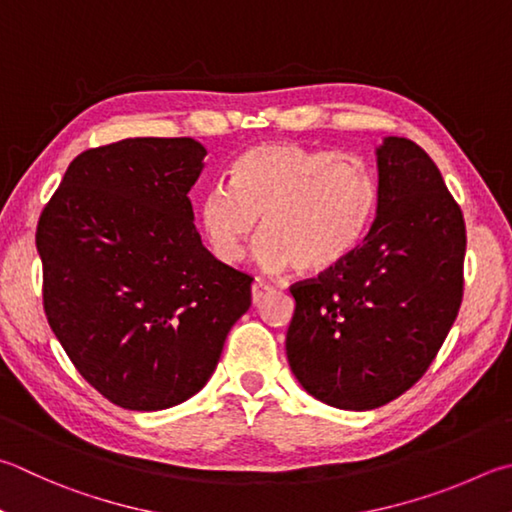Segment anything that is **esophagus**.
<instances>
[{"label":"esophagus","instance_id":"obj_1","mask_svg":"<svg viewBox=\"0 0 512 512\" xmlns=\"http://www.w3.org/2000/svg\"><path fill=\"white\" fill-rule=\"evenodd\" d=\"M273 291V286L271 284H266V282H255L253 284V302L255 304H259V302H262L264 300V295H268V293H271Z\"/></svg>","mask_w":512,"mask_h":512}]
</instances>
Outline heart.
<instances>
[{"mask_svg": "<svg viewBox=\"0 0 512 512\" xmlns=\"http://www.w3.org/2000/svg\"><path fill=\"white\" fill-rule=\"evenodd\" d=\"M229 185L199 201V224L219 262L237 264L259 232L268 271L327 275L356 253L378 208L374 172L358 159L300 143H266L239 156Z\"/></svg>", "mask_w": 512, "mask_h": 512, "instance_id": "1", "label": "heart"}]
</instances>
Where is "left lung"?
I'll return each instance as SVG.
<instances>
[{"label":"left lung","mask_w":512,"mask_h":512,"mask_svg":"<svg viewBox=\"0 0 512 512\" xmlns=\"http://www.w3.org/2000/svg\"><path fill=\"white\" fill-rule=\"evenodd\" d=\"M378 208L345 264L291 286L286 356L318 401L374 410L439 353L463 300L466 221L439 167L410 138L376 150Z\"/></svg>","instance_id":"obj_1"}]
</instances>
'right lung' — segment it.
Segmentation results:
<instances>
[{"label": "right lung", "mask_w": 512, "mask_h": 512, "mask_svg": "<svg viewBox=\"0 0 512 512\" xmlns=\"http://www.w3.org/2000/svg\"><path fill=\"white\" fill-rule=\"evenodd\" d=\"M206 147L125 138L71 161L37 221L44 313L80 376L118 407L188 401L250 306L253 277L201 244L188 192Z\"/></svg>", "instance_id": "add662e5"}]
</instances>
